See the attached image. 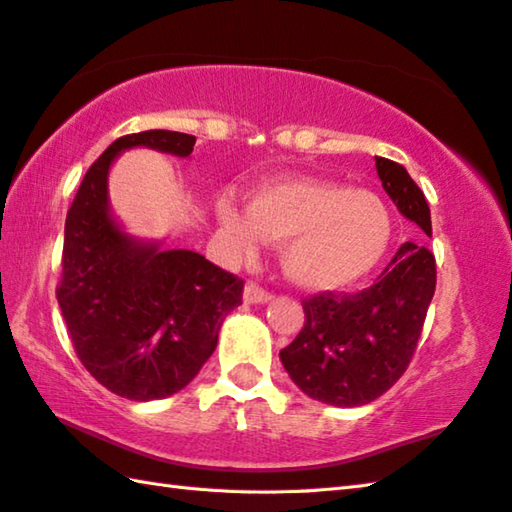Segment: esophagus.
I'll list each match as a JSON object with an SVG mask.
<instances>
[{
	"instance_id": "obj_1",
	"label": "esophagus",
	"mask_w": 512,
	"mask_h": 512,
	"mask_svg": "<svg viewBox=\"0 0 512 512\" xmlns=\"http://www.w3.org/2000/svg\"><path fill=\"white\" fill-rule=\"evenodd\" d=\"M242 297L246 304H268L270 299H273V295L266 293V290L259 288L257 284H246Z\"/></svg>"
}]
</instances>
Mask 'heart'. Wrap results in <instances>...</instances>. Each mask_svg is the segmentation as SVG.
Masks as SVG:
<instances>
[{
  "label": "heart",
  "mask_w": 512,
  "mask_h": 512,
  "mask_svg": "<svg viewBox=\"0 0 512 512\" xmlns=\"http://www.w3.org/2000/svg\"><path fill=\"white\" fill-rule=\"evenodd\" d=\"M248 210L219 199L217 219L230 255L253 259L262 242L284 244L282 268L308 290H342L382 262L393 217L375 193L326 179L275 177L246 195Z\"/></svg>",
  "instance_id": "obj_1"
}]
</instances>
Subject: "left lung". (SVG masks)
I'll return each mask as SVG.
<instances>
[{
  "label": "left lung",
  "mask_w": 512,
  "mask_h": 512,
  "mask_svg": "<svg viewBox=\"0 0 512 512\" xmlns=\"http://www.w3.org/2000/svg\"><path fill=\"white\" fill-rule=\"evenodd\" d=\"M377 175L399 213L430 237V208L408 170L375 157ZM435 257L426 246L402 244L393 262L357 295H315L306 322L279 359L310 399L330 406L370 404L404 375L435 295Z\"/></svg>",
  "instance_id": "left-lung-1"
}]
</instances>
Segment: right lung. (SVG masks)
Returning <instances> with one entry per match:
<instances>
[{
	"instance_id": "right-lung-1",
	"label": "right lung",
	"mask_w": 512,
	"mask_h": 512,
	"mask_svg": "<svg viewBox=\"0 0 512 512\" xmlns=\"http://www.w3.org/2000/svg\"><path fill=\"white\" fill-rule=\"evenodd\" d=\"M195 137L144 130L115 139L88 168L66 215L57 302L86 370L110 393L153 402L179 393L213 355L242 304V279L186 248L139 239L110 210L108 173L130 148L188 157Z\"/></svg>"
}]
</instances>
